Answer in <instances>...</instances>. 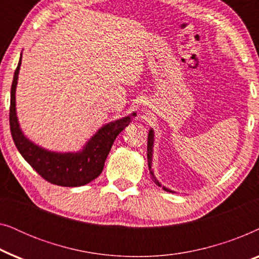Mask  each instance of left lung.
Masks as SVG:
<instances>
[{"instance_id":"obj_1","label":"left lung","mask_w":259,"mask_h":259,"mask_svg":"<svg viewBox=\"0 0 259 259\" xmlns=\"http://www.w3.org/2000/svg\"><path fill=\"white\" fill-rule=\"evenodd\" d=\"M154 134H153V131H150V133H148V141H147V160H148V168H150V175H151V178H152V180H153V182L157 184V185H159V186H161L160 184H159V182L157 179H155V177H154V175H153V171H151V168H152V153H153V141H154ZM164 190H166V191H168L167 189H166V187H164ZM169 192H171V191H169Z\"/></svg>"}]
</instances>
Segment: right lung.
Masks as SVG:
<instances>
[{
  "label": "right lung",
  "instance_id": "1",
  "mask_svg": "<svg viewBox=\"0 0 259 259\" xmlns=\"http://www.w3.org/2000/svg\"><path fill=\"white\" fill-rule=\"evenodd\" d=\"M21 59L10 90L9 125L14 143L26 161L48 183L59 186H82L98 178L104 169L105 160L119 133L128 126L131 116L109 122L95 133L86 146L77 153H56L30 143L21 132L16 118L15 91ZM136 115V113H133Z\"/></svg>",
  "mask_w": 259,
  "mask_h": 259
}]
</instances>
